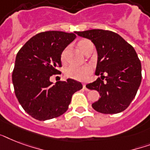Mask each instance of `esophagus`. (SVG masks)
Masks as SVG:
<instances>
[{
    "label": "esophagus",
    "mask_w": 150,
    "mask_h": 150,
    "mask_svg": "<svg viewBox=\"0 0 150 150\" xmlns=\"http://www.w3.org/2000/svg\"><path fill=\"white\" fill-rule=\"evenodd\" d=\"M82 86H83V89H84V90H86V91H88V90H89V89H88V88L86 87V85L83 84Z\"/></svg>",
    "instance_id": "34e87169"
}]
</instances>
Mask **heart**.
Masks as SVG:
<instances>
[{
    "mask_svg": "<svg viewBox=\"0 0 150 150\" xmlns=\"http://www.w3.org/2000/svg\"><path fill=\"white\" fill-rule=\"evenodd\" d=\"M91 42L88 40H82L77 43L78 48L82 53L86 54L89 49V44ZM66 52L64 50L61 54V59L62 62H64L66 59ZM92 73V68L89 65L82 66V67H75V66H70L65 70V75L68 78L72 79L78 80V81H86L89 78Z\"/></svg>",
    "mask_w": 150,
    "mask_h": 150,
    "instance_id": "b5f03b06",
    "label": "heart"
}]
</instances>
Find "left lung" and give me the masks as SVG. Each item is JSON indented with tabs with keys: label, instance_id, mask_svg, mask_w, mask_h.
<instances>
[{
	"label": "left lung",
	"instance_id": "obj_1",
	"mask_svg": "<svg viewBox=\"0 0 150 150\" xmlns=\"http://www.w3.org/2000/svg\"><path fill=\"white\" fill-rule=\"evenodd\" d=\"M75 33L90 40L97 51L95 74L100 78L86 85L88 89L100 93L93 108L102 114L125 110L135 98L142 81L141 62L134 47L109 30L91 29Z\"/></svg>",
	"mask_w": 150,
	"mask_h": 150
}]
</instances>
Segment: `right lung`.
<instances>
[{
    "instance_id": "right-lung-1",
    "label": "right lung",
    "mask_w": 150,
    "mask_h": 150,
    "mask_svg": "<svg viewBox=\"0 0 150 150\" xmlns=\"http://www.w3.org/2000/svg\"><path fill=\"white\" fill-rule=\"evenodd\" d=\"M76 35L61 31L40 33L18 52L12 82L18 102L33 118L46 121L61 116L68 110L71 96L82 89L71 79L54 84L50 77L61 72V56Z\"/></svg>"
}]
</instances>
